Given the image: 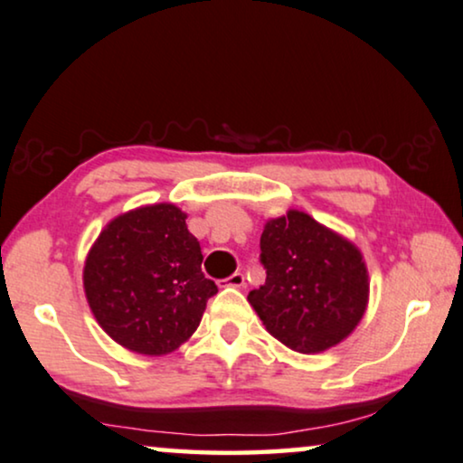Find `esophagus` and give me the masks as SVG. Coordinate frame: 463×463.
<instances>
[{"instance_id":"obj_1","label":"esophagus","mask_w":463,"mask_h":463,"mask_svg":"<svg viewBox=\"0 0 463 463\" xmlns=\"http://www.w3.org/2000/svg\"><path fill=\"white\" fill-rule=\"evenodd\" d=\"M222 286L224 288H243L245 286V275L243 273H232L226 279H222Z\"/></svg>"}]
</instances>
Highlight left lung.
<instances>
[{
    "instance_id": "1",
    "label": "left lung",
    "mask_w": 463,
    "mask_h": 463,
    "mask_svg": "<svg viewBox=\"0 0 463 463\" xmlns=\"http://www.w3.org/2000/svg\"><path fill=\"white\" fill-rule=\"evenodd\" d=\"M267 281L248 294L264 328L298 354H319L347 338L368 305L360 250L309 213L289 209L260 237Z\"/></svg>"
}]
</instances>
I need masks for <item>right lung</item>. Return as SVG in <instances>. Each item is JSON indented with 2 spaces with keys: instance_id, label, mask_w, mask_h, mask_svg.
<instances>
[{
  "instance_id": "obj_1",
  "label": "right lung",
  "mask_w": 463,
  "mask_h": 463,
  "mask_svg": "<svg viewBox=\"0 0 463 463\" xmlns=\"http://www.w3.org/2000/svg\"><path fill=\"white\" fill-rule=\"evenodd\" d=\"M203 254L186 213L171 203L114 218L84 262L92 316L122 347L165 355L199 328L218 286L201 270Z\"/></svg>"
}]
</instances>
